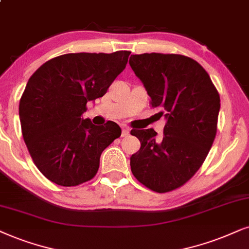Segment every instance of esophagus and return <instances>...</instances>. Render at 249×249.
<instances>
[{
    "mask_svg": "<svg viewBox=\"0 0 249 249\" xmlns=\"http://www.w3.org/2000/svg\"><path fill=\"white\" fill-rule=\"evenodd\" d=\"M128 135H130V130L127 127H123L122 137H128Z\"/></svg>",
    "mask_w": 249,
    "mask_h": 249,
    "instance_id": "obj_1",
    "label": "esophagus"
}]
</instances>
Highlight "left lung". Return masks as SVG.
I'll list each match as a JSON object with an SVG mask.
<instances>
[{"label": "left lung", "mask_w": 249, "mask_h": 249, "mask_svg": "<svg viewBox=\"0 0 249 249\" xmlns=\"http://www.w3.org/2000/svg\"><path fill=\"white\" fill-rule=\"evenodd\" d=\"M130 65L150 105L166 118L161 139L153 128L131 131L141 142L131 156V171L149 190L166 193L186 184L208 155L217 132L219 94L207 71L187 56L131 55Z\"/></svg>", "instance_id": "1"}]
</instances>
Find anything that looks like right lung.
I'll return each mask as SVG.
<instances>
[{"mask_svg":"<svg viewBox=\"0 0 249 249\" xmlns=\"http://www.w3.org/2000/svg\"><path fill=\"white\" fill-rule=\"evenodd\" d=\"M131 53H77L49 59L31 75L19 101L21 133L34 164L50 181L77 186L94 178L100 156L122 130L84 119L87 102L102 97Z\"/></svg>","mask_w":249,"mask_h":249,"instance_id":"obj_1","label":"right lung"}]
</instances>
